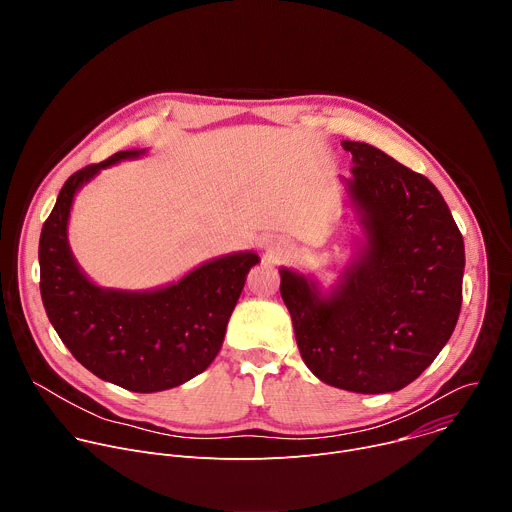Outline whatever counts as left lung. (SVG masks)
I'll return each instance as SVG.
<instances>
[{
  "instance_id": "1",
  "label": "left lung",
  "mask_w": 512,
  "mask_h": 512,
  "mask_svg": "<svg viewBox=\"0 0 512 512\" xmlns=\"http://www.w3.org/2000/svg\"><path fill=\"white\" fill-rule=\"evenodd\" d=\"M342 148L352 154L348 192L367 247L330 296L285 267L279 291L300 354L320 381L391 393L415 381L456 328L464 239L423 174L369 143L342 141Z\"/></svg>"
}]
</instances>
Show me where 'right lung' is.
<instances>
[{
	"mask_svg": "<svg viewBox=\"0 0 512 512\" xmlns=\"http://www.w3.org/2000/svg\"><path fill=\"white\" fill-rule=\"evenodd\" d=\"M139 150L117 152L72 174L40 235V294L50 324L85 369L135 393L178 387L200 375L225 340L257 253L208 261L156 291H117L91 283L66 241L70 204L99 170Z\"/></svg>",
	"mask_w": 512,
	"mask_h": 512,
	"instance_id": "add662e5",
	"label": "right lung"
}]
</instances>
